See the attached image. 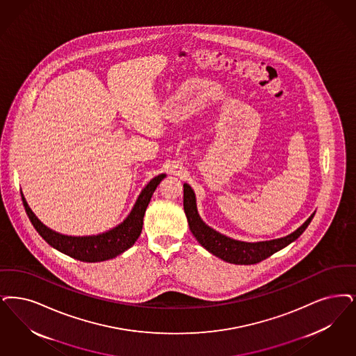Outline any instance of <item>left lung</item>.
Here are the masks:
<instances>
[{
  "label": "left lung",
  "instance_id": "8db88e82",
  "mask_svg": "<svg viewBox=\"0 0 356 356\" xmlns=\"http://www.w3.org/2000/svg\"><path fill=\"white\" fill-rule=\"evenodd\" d=\"M184 211L189 229L196 240L201 243V246H204L213 256L236 265L258 264L274 254L275 252L284 249V246L298 238L305 232V229L309 227L315 214H312L296 232L282 238L270 241L243 242L229 238L227 236L216 232L200 218L195 192L188 184H184Z\"/></svg>",
  "mask_w": 356,
  "mask_h": 356
}]
</instances>
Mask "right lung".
Instances as JSON below:
<instances>
[{
  "mask_svg": "<svg viewBox=\"0 0 356 356\" xmlns=\"http://www.w3.org/2000/svg\"><path fill=\"white\" fill-rule=\"evenodd\" d=\"M164 177L165 175L161 173L156 177H154L148 184L144 186L132 211L129 212L127 218L123 222L97 236L72 237V236L59 234L57 232L44 227L37 218V216L31 212L22 192H21V197H22V202H24L29 220L31 221L33 227L38 232V234L50 246H53L63 254H67L72 258L83 261V262H100V261L111 259L122 254L139 238L142 233L143 217L145 213V209L151 201L157 185L160 184V181Z\"/></svg>",
  "mask_w": 356,
  "mask_h": 356,
  "instance_id": "right-lung-1",
  "label": "right lung"
}]
</instances>
